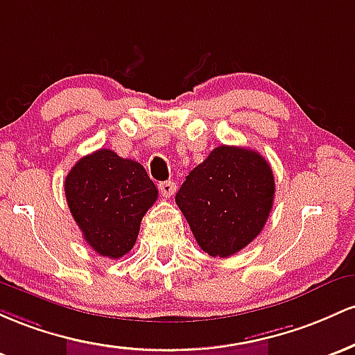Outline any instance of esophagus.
I'll use <instances>...</instances> for the list:
<instances>
[{
  "label": "esophagus",
  "instance_id": "34e87169",
  "mask_svg": "<svg viewBox=\"0 0 355 355\" xmlns=\"http://www.w3.org/2000/svg\"><path fill=\"white\" fill-rule=\"evenodd\" d=\"M159 193H161L164 198L173 196V194L176 193V184H174L173 181L161 182V184H159Z\"/></svg>",
  "mask_w": 355,
  "mask_h": 355
}]
</instances>
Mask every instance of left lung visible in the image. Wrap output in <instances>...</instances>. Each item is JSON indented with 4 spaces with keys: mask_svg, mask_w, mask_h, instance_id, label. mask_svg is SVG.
I'll return each instance as SVG.
<instances>
[{
    "mask_svg": "<svg viewBox=\"0 0 355 355\" xmlns=\"http://www.w3.org/2000/svg\"><path fill=\"white\" fill-rule=\"evenodd\" d=\"M273 198L272 167L261 154L220 146L186 176L176 205L202 252L226 258L260 234Z\"/></svg>",
    "mask_w": 355,
    "mask_h": 355,
    "instance_id": "1",
    "label": "left lung"
}]
</instances>
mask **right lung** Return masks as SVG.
<instances>
[{"instance_id":"1","label":"right lung","mask_w":355,"mask_h":355,"mask_svg":"<svg viewBox=\"0 0 355 355\" xmlns=\"http://www.w3.org/2000/svg\"><path fill=\"white\" fill-rule=\"evenodd\" d=\"M65 196L83 240L102 257L117 260L135 245L157 189L139 162L98 149L71 167Z\"/></svg>"}]
</instances>
